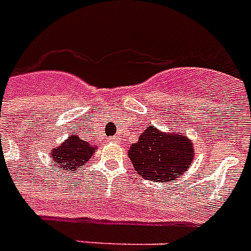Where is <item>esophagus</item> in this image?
<instances>
[{
    "label": "esophagus",
    "instance_id": "esophagus-1",
    "mask_svg": "<svg viewBox=\"0 0 251 251\" xmlns=\"http://www.w3.org/2000/svg\"><path fill=\"white\" fill-rule=\"evenodd\" d=\"M113 141H120V138H118V137H115L114 140H113Z\"/></svg>",
    "mask_w": 251,
    "mask_h": 251
}]
</instances>
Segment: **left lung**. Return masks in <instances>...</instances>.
<instances>
[{"label": "left lung", "instance_id": "left-lung-1", "mask_svg": "<svg viewBox=\"0 0 251 251\" xmlns=\"http://www.w3.org/2000/svg\"><path fill=\"white\" fill-rule=\"evenodd\" d=\"M127 156L141 177L171 183L192 164L195 147L183 131L164 133L156 126H148L138 141L131 144Z\"/></svg>", "mask_w": 251, "mask_h": 251}]
</instances>
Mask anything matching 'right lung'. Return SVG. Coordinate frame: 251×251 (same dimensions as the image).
<instances>
[{"label": "right lung", "mask_w": 251, "mask_h": 251, "mask_svg": "<svg viewBox=\"0 0 251 251\" xmlns=\"http://www.w3.org/2000/svg\"><path fill=\"white\" fill-rule=\"evenodd\" d=\"M97 149L98 148L95 145L83 141L76 133H72L62 144L52 149L50 157L52 163H55L53 165L56 171L75 174L77 169L83 168L88 163Z\"/></svg>", "instance_id": "right-lung-1"}]
</instances>
